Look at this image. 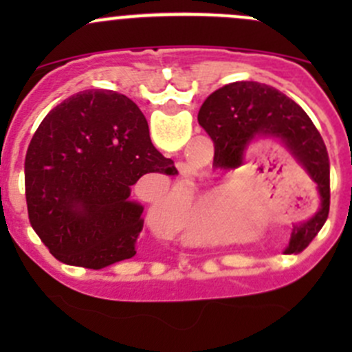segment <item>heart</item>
<instances>
[{"label":"heart","instance_id":"1","mask_svg":"<svg viewBox=\"0 0 352 352\" xmlns=\"http://www.w3.org/2000/svg\"><path fill=\"white\" fill-rule=\"evenodd\" d=\"M242 204V189L225 182L209 190H196L182 199L177 211L179 230L190 240L214 242L233 225V216Z\"/></svg>","mask_w":352,"mask_h":352}]
</instances>
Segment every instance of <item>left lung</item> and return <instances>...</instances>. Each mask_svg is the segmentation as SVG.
I'll return each mask as SVG.
<instances>
[{"label":"left lung","instance_id":"left-lung-1","mask_svg":"<svg viewBox=\"0 0 352 352\" xmlns=\"http://www.w3.org/2000/svg\"><path fill=\"white\" fill-rule=\"evenodd\" d=\"M197 120L214 143V160L225 168L242 165L245 148L254 138L271 136L281 140L307 170L320 194L322 208L291 233L287 252H303L327 221L330 206L329 153L307 112L269 85L236 81L212 91Z\"/></svg>","mask_w":352,"mask_h":352}]
</instances>
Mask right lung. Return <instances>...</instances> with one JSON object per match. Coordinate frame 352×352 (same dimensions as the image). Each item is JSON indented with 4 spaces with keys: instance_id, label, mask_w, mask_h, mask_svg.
I'll return each instance as SVG.
<instances>
[{
    "instance_id": "1",
    "label": "right lung",
    "mask_w": 352,
    "mask_h": 352,
    "mask_svg": "<svg viewBox=\"0 0 352 352\" xmlns=\"http://www.w3.org/2000/svg\"><path fill=\"white\" fill-rule=\"evenodd\" d=\"M177 168L150 140L146 117L126 95L85 90L52 109L25 156L32 228L58 261L102 269L136 255L143 206L131 187Z\"/></svg>"
}]
</instances>
